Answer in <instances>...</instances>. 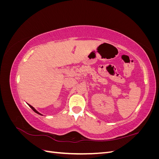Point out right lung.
I'll use <instances>...</instances> for the list:
<instances>
[{"instance_id":"1","label":"right lung","mask_w":159,"mask_h":159,"mask_svg":"<svg viewBox=\"0 0 159 159\" xmlns=\"http://www.w3.org/2000/svg\"><path fill=\"white\" fill-rule=\"evenodd\" d=\"M28 105H29V107H30V108H31V109H32V110L34 111L35 113H38V114H39V115H42V114H40V113H38V112L37 111H36V109H35L34 108V107H33L32 106H31V105H29V104H28Z\"/></svg>"}]
</instances>
